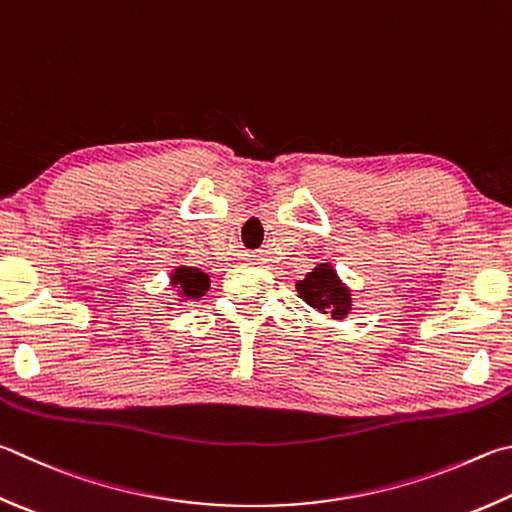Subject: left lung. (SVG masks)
Returning a JSON list of instances; mask_svg holds the SVG:
<instances>
[{"instance_id": "1", "label": "left lung", "mask_w": 512, "mask_h": 512, "mask_svg": "<svg viewBox=\"0 0 512 512\" xmlns=\"http://www.w3.org/2000/svg\"><path fill=\"white\" fill-rule=\"evenodd\" d=\"M295 286L306 304L331 315L333 320L347 318V313L351 311L349 288L340 282L331 264H318Z\"/></svg>"}]
</instances>
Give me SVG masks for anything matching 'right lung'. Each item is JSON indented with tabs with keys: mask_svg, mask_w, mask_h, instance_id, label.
Segmentation results:
<instances>
[{
	"mask_svg": "<svg viewBox=\"0 0 512 512\" xmlns=\"http://www.w3.org/2000/svg\"><path fill=\"white\" fill-rule=\"evenodd\" d=\"M172 286H176L181 291V297L185 300H194V297L206 295L210 288L208 275L199 271V268H190V266H179L172 273Z\"/></svg>",
	"mask_w": 512,
	"mask_h": 512,
	"instance_id": "right-lung-1",
	"label": "right lung"
}]
</instances>
